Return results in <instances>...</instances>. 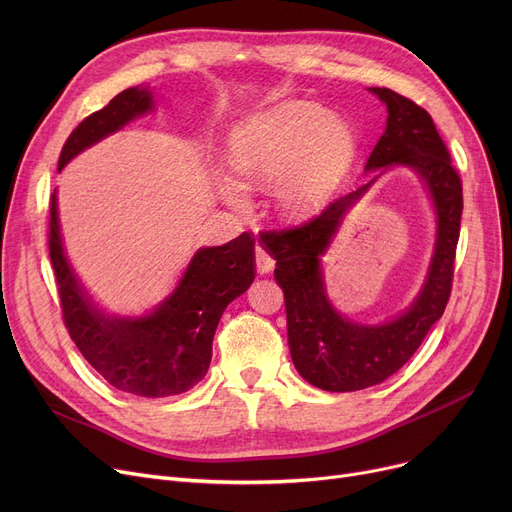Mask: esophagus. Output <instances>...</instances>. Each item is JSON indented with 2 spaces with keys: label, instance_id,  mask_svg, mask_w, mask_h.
<instances>
[{
  "label": "esophagus",
  "instance_id": "34e87169",
  "mask_svg": "<svg viewBox=\"0 0 512 512\" xmlns=\"http://www.w3.org/2000/svg\"><path fill=\"white\" fill-rule=\"evenodd\" d=\"M255 263H257V270L261 274H267V272H272L276 259L272 257V253L267 251L263 245H257L255 247Z\"/></svg>",
  "mask_w": 512,
  "mask_h": 512
}]
</instances>
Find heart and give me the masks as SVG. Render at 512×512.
<instances>
[{
  "label": "heart",
  "mask_w": 512,
  "mask_h": 512,
  "mask_svg": "<svg viewBox=\"0 0 512 512\" xmlns=\"http://www.w3.org/2000/svg\"><path fill=\"white\" fill-rule=\"evenodd\" d=\"M355 151L353 132L324 107L292 101L263 112L232 139V166L249 186L276 180L274 195L286 215H303L328 197ZM222 195L247 207L238 182L224 180Z\"/></svg>",
  "instance_id": "heart-1"
}]
</instances>
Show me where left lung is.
<instances>
[{
    "mask_svg": "<svg viewBox=\"0 0 512 512\" xmlns=\"http://www.w3.org/2000/svg\"><path fill=\"white\" fill-rule=\"evenodd\" d=\"M388 107V124L365 170L413 168L432 193L438 211V242L427 282L409 311L384 326H359L338 315L324 292L319 255L330 245L340 218L373 184L330 201L311 220L261 234L276 257L274 276L284 290L288 348L294 367L315 388L355 392L382 384L405 365L442 317L454 276L461 234L463 182L448 147L421 105L386 87H373Z\"/></svg>",
    "mask_w": 512,
    "mask_h": 512,
    "instance_id": "1",
    "label": "left lung"
}]
</instances>
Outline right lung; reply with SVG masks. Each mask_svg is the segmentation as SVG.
Segmentation results:
<instances>
[{
  "label": "right lung",
  "mask_w": 512,
  "mask_h": 512,
  "mask_svg": "<svg viewBox=\"0 0 512 512\" xmlns=\"http://www.w3.org/2000/svg\"><path fill=\"white\" fill-rule=\"evenodd\" d=\"M151 103L147 89L132 87L118 93L70 132L58 170L76 153L149 112ZM47 242L62 319L78 351L114 388L147 398L180 394L203 380L224 309L255 280V238L251 232H242L222 247L201 249L176 292L155 313L139 319H110L91 305L66 261L56 193L49 203Z\"/></svg>",
  "instance_id": "1"
}]
</instances>
